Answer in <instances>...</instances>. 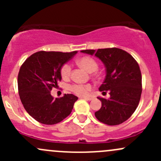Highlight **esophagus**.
Segmentation results:
<instances>
[{
	"label": "esophagus",
	"mask_w": 161,
	"mask_h": 161,
	"mask_svg": "<svg viewBox=\"0 0 161 161\" xmlns=\"http://www.w3.org/2000/svg\"><path fill=\"white\" fill-rule=\"evenodd\" d=\"M83 99H85V100H92V97H82Z\"/></svg>",
	"instance_id": "esophagus-1"
}]
</instances>
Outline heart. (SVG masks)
<instances>
[{
  "label": "heart",
  "instance_id": "b5f03b06",
  "mask_svg": "<svg viewBox=\"0 0 161 161\" xmlns=\"http://www.w3.org/2000/svg\"><path fill=\"white\" fill-rule=\"evenodd\" d=\"M78 64L80 67L83 68L85 70L89 72H94L97 71L98 68V64L93 58L90 57H82L79 58L77 61ZM71 74V66L69 64H64L61 69V75L63 79H69ZM92 86L90 84L86 85H82V84H74L69 87L71 91H72L76 95L84 97L88 93V92L91 90Z\"/></svg>",
  "mask_w": 161,
  "mask_h": 161
}]
</instances>
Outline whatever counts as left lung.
<instances>
[{
	"label": "left lung",
	"instance_id": "left-lung-1",
	"mask_svg": "<svg viewBox=\"0 0 161 161\" xmlns=\"http://www.w3.org/2000/svg\"><path fill=\"white\" fill-rule=\"evenodd\" d=\"M95 55L104 64L106 76L99 90L110 98L97 97L102 106L95 112L100 122L108 125H120L129 119L139 105L142 93V75L138 63L131 54L119 48L81 50Z\"/></svg>",
	"mask_w": 161,
	"mask_h": 161
}]
</instances>
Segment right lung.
Segmentation results:
<instances>
[{"label":"right lung","instance_id":"add662e5","mask_svg":"<svg viewBox=\"0 0 161 161\" xmlns=\"http://www.w3.org/2000/svg\"><path fill=\"white\" fill-rule=\"evenodd\" d=\"M76 53L39 51L21 66L18 75L19 97L25 111L36 121L54 125L71 114L78 97L64 94L61 98H53L50 91L61 80V67Z\"/></svg>","mask_w":161,"mask_h":161}]
</instances>
